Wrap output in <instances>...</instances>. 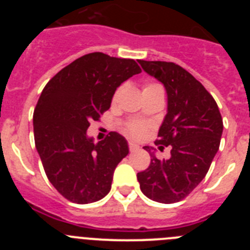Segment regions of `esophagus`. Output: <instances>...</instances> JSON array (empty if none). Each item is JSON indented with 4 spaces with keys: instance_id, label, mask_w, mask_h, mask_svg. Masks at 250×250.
I'll use <instances>...</instances> for the list:
<instances>
[{
    "instance_id": "34e87169",
    "label": "esophagus",
    "mask_w": 250,
    "mask_h": 250,
    "mask_svg": "<svg viewBox=\"0 0 250 250\" xmlns=\"http://www.w3.org/2000/svg\"><path fill=\"white\" fill-rule=\"evenodd\" d=\"M129 149L130 151H135V150L139 149V145L134 144V143H129Z\"/></svg>"
}]
</instances>
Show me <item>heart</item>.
I'll use <instances>...</instances> for the list:
<instances>
[{
    "mask_svg": "<svg viewBox=\"0 0 250 250\" xmlns=\"http://www.w3.org/2000/svg\"><path fill=\"white\" fill-rule=\"evenodd\" d=\"M152 87H160V86L156 85V83H147V85H145L144 90L152 89ZM125 132L132 138H140L145 134V125L143 123H139V121H131L125 127Z\"/></svg>",
    "mask_w": 250,
    "mask_h": 250,
    "instance_id": "obj_1",
    "label": "heart"
}]
</instances>
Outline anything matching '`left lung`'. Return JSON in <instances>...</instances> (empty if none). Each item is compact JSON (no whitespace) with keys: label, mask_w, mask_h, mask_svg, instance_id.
Returning <instances> with one entry per match:
<instances>
[{"label":"left lung","mask_w":250,"mask_h":250,"mask_svg":"<svg viewBox=\"0 0 250 250\" xmlns=\"http://www.w3.org/2000/svg\"><path fill=\"white\" fill-rule=\"evenodd\" d=\"M139 63L167 90V112L155 144L171 147V156L159 160L145 146L151 161L138 173V180L149 199L171 204L189 195L207 175L219 149L223 119L213 96L182 66L144 60Z\"/></svg>","instance_id":"1"}]
</instances>
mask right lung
Instances as JSON below:
<instances>
[{
	"label": "right lung",
	"mask_w": 250,
	"mask_h": 250,
	"mask_svg": "<svg viewBox=\"0 0 250 250\" xmlns=\"http://www.w3.org/2000/svg\"><path fill=\"white\" fill-rule=\"evenodd\" d=\"M140 72L134 60L92 52L57 72L41 92L35 145L50 183L70 202H98L111 189L115 167L129 154L126 139L111 131L95 144L86 130L109 110L119 86Z\"/></svg>",
	"instance_id": "obj_1"
}]
</instances>
